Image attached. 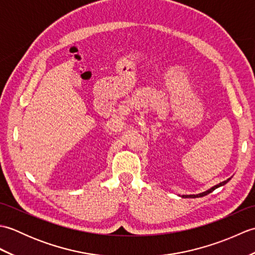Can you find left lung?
<instances>
[{"mask_svg": "<svg viewBox=\"0 0 255 255\" xmlns=\"http://www.w3.org/2000/svg\"><path fill=\"white\" fill-rule=\"evenodd\" d=\"M230 180H231V177H230V178H228V180H226V181H224V182H221V183L217 184V185H215V186H213V187H210L209 189H207V191H205V192H203V193H199V194H196V195H182L181 197H183V198H196V197H203V196H206V195H208L209 193H211L213 191H215L216 188H218V187H220V186H224L225 184L228 183Z\"/></svg>", "mask_w": 255, "mask_h": 255, "instance_id": "obj_1", "label": "left lung"}]
</instances>
